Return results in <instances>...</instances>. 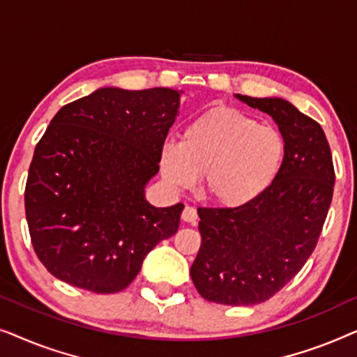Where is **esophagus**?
Listing matches in <instances>:
<instances>
[{
  "mask_svg": "<svg viewBox=\"0 0 357 357\" xmlns=\"http://www.w3.org/2000/svg\"><path fill=\"white\" fill-rule=\"evenodd\" d=\"M182 219L185 222H197L198 219V214H197V209L193 206H185L183 211H182Z\"/></svg>",
  "mask_w": 357,
  "mask_h": 357,
  "instance_id": "esophagus-1",
  "label": "esophagus"
}]
</instances>
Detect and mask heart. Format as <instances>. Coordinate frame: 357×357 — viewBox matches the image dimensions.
I'll return each instance as SVG.
<instances>
[{
  "mask_svg": "<svg viewBox=\"0 0 357 357\" xmlns=\"http://www.w3.org/2000/svg\"><path fill=\"white\" fill-rule=\"evenodd\" d=\"M284 138L271 125L234 109H214L195 119L182 139L164 143L162 178L174 190H190L203 175V195L222 208L255 202L273 183L284 159Z\"/></svg>",
  "mask_w": 357,
  "mask_h": 357,
  "instance_id": "obj_1",
  "label": "heart"
}]
</instances>
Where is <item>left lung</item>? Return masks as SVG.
<instances>
[{
    "label": "left lung",
    "instance_id": "left-lung-1",
    "mask_svg": "<svg viewBox=\"0 0 357 357\" xmlns=\"http://www.w3.org/2000/svg\"><path fill=\"white\" fill-rule=\"evenodd\" d=\"M276 121L284 159L273 183L242 208H198L202 247L192 270L203 299L253 305L281 291L314 252L335 187L321 126L280 97L236 94Z\"/></svg>",
    "mask_w": 357,
    "mask_h": 357
}]
</instances>
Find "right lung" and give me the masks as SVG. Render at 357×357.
<instances>
[{"instance_id":"1","label":"right lung","mask_w":357,"mask_h":357,"mask_svg":"<svg viewBox=\"0 0 357 357\" xmlns=\"http://www.w3.org/2000/svg\"><path fill=\"white\" fill-rule=\"evenodd\" d=\"M169 87H102L58 110L33 151L26 218L38 260L58 280L112 294L180 224L183 204L155 208L144 188L178 114Z\"/></svg>"}]
</instances>
